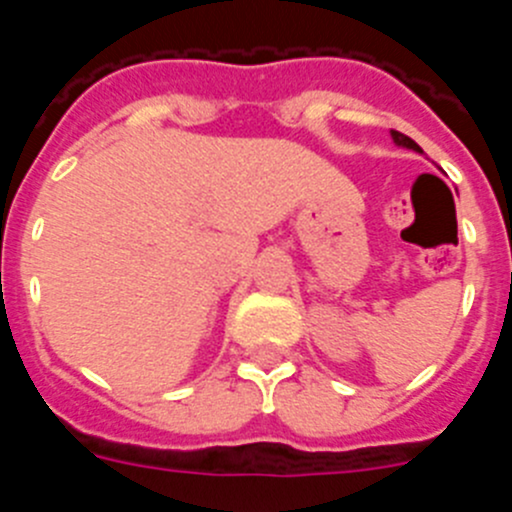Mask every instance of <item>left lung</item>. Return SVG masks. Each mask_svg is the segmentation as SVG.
<instances>
[{"instance_id": "8db88e82", "label": "left lung", "mask_w": 512, "mask_h": 512, "mask_svg": "<svg viewBox=\"0 0 512 512\" xmlns=\"http://www.w3.org/2000/svg\"><path fill=\"white\" fill-rule=\"evenodd\" d=\"M392 138H395V143H397V146L413 148V151L423 153V148H420V146H418V143H415V140H413V138H408V135H402V133H397V130H392Z\"/></svg>"}]
</instances>
